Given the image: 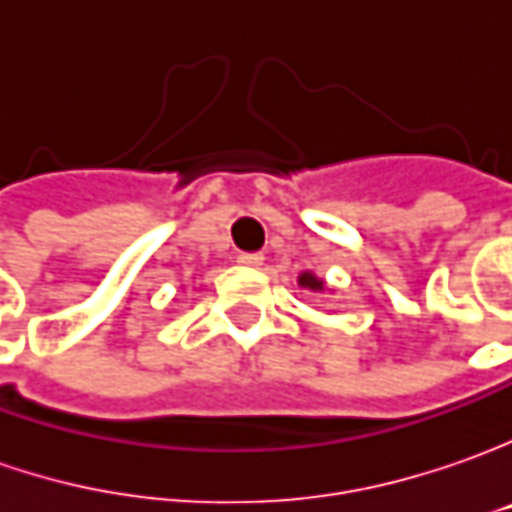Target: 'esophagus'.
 Segmentation results:
<instances>
[{
    "label": "esophagus",
    "instance_id": "34e87169",
    "mask_svg": "<svg viewBox=\"0 0 512 512\" xmlns=\"http://www.w3.org/2000/svg\"><path fill=\"white\" fill-rule=\"evenodd\" d=\"M263 260H266V257L260 255V252H243V255H238L240 266H249V269H257V266H263Z\"/></svg>",
    "mask_w": 512,
    "mask_h": 512
}]
</instances>
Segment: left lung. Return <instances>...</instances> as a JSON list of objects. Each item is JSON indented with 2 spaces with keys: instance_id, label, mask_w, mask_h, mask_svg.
<instances>
[{
  "instance_id": "obj_1",
  "label": "left lung",
  "mask_w": 512,
  "mask_h": 512,
  "mask_svg": "<svg viewBox=\"0 0 512 512\" xmlns=\"http://www.w3.org/2000/svg\"><path fill=\"white\" fill-rule=\"evenodd\" d=\"M297 283L303 286V289L314 291V294H331V289L326 286V280L323 277H317L314 272H303L297 277Z\"/></svg>"
}]
</instances>
